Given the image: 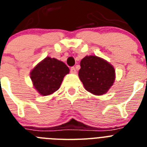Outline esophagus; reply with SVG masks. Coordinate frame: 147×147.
Returning a JSON list of instances; mask_svg holds the SVG:
<instances>
[{"mask_svg": "<svg viewBox=\"0 0 147 147\" xmlns=\"http://www.w3.org/2000/svg\"><path fill=\"white\" fill-rule=\"evenodd\" d=\"M71 73H72V74H76V70L74 67H71Z\"/></svg>", "mask_w": 147, "mask_h": 147, "instance_id": "obj_1", "label": "esophagus"}]
</instances>
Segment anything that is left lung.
Masks as SVG:
<instances>
[{
  "mask_svg": "<svg viewBox=\"0 0 147 147\" xmlns=\"http://www.w3.org/2000/svg\"><path fill=\"white\" fill-rule=\"evenodd\" d=\"M79 77L85 90L96 96L108 91L115 81L113 66L96 56H86L80 62Z\"/></svg>",
  "mask_w": 147,
  "mask_h": 147,
  "instance_id": "8db88e82",
  "label": "left lung"
}]
</instances>
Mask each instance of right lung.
<instances>
[{"label": "right lung", "instance_id": "1", "mask_svg": "<svg viewBox=\"0 0 147 147\" xmlns=\"http://www.w3.org/2000/svg\"><path fill=\"white\" fill-rule=\"evenodd\" d=\"M69 68L62 61L55 58H45L30 73L34 88L42 96H49L57 91Z\"/></svg>", "mask_w": 147, "mask_h": 147}]
</instances>
